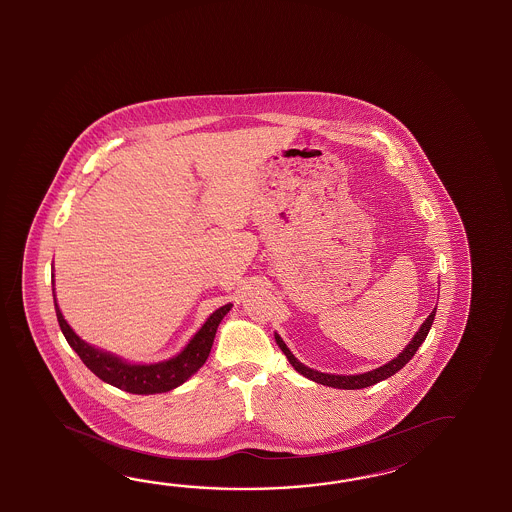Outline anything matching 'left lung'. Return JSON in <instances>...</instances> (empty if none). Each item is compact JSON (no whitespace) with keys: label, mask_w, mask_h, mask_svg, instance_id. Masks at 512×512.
<instances>
[{"label":"left lung","mask_w":512,"mask_h":512,"mask_svg":"<svg viewBox=\"0 0 512 512\" xmlns=\"http://www.w3.org/2000/svg\"><path fill=\"white\" fill-rule=\"evenodd\" d=\"M436 316V309L429 314V318L423 321V325L420 327V331L416 332V336L412 338L411 343L405 347V351L401 352L400 356L396 360L389 361L387 365H383L380 369H374L371 372H365V374H356V376H336V374H325V372L312 371L309 367H305L303 363L296 360L292 356V352L287 349V345L283 343L280 336L276 334V343L280 345L281 351L287 356V360L291 361L292 367L296 371L303 374L305 378L321 383V385H327V387H334V389H347V391H354V389H365V387H371L374 383H378L381 380H387L392 374L400 371L405 367V363H409L412 356L418 351L421 343L427 338V334L431 331L432 321Z\"/></svg>","instance_id":"left-lung-1"}]
</instances>
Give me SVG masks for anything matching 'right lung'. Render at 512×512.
I'll return each instance as SVG.
<instances>
[{"mask_svg":"<svg viewBox=\"0 0 512 512\" xmlns=\"http://www.w3.org/2000/svg\"><path fill=\"white\" fill-rule=\"evenodd\" d=\"M54 307H56V316L65 340L69 341V345L78 352L81 361L100 380L107 381L121 391L132 392V394H156V392L171 391L183 381L189 380L192 374L200 369L209 358L216 329L223 320V316L231 311L232 305L227 303L218 311L212 312L211 318L205 321V325L196 332L191 343L176 358L154 363V365H131L112 354L98 351L91 345H87L74 334L69 323L61 316L56 300H54Z\"/></svg>","mask_w":512,"mask_h":512,"instance_id":"obj_1","label":"right lung"}]
</instances>
